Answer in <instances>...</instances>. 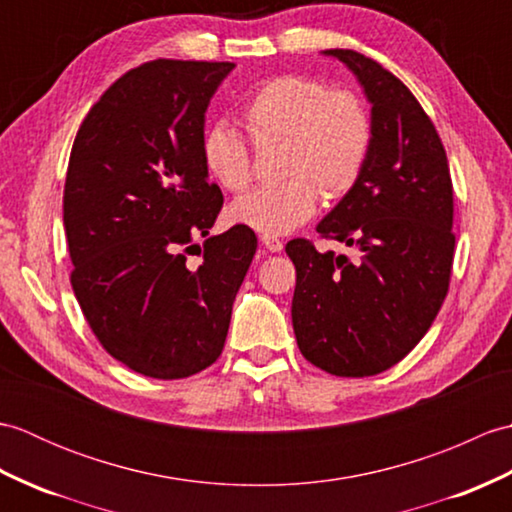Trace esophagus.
<instances>
[{
    "label": "esophagus",
    "instance_id": "esophagus-1",
    "mask_svg": "<svg viewBox=\"0 0 512 512\" xmlns=\"http://www.w3.org/2000/svg\"><path fill=\"white\" fill-rule=\"evenodd\" d=\"M262 244L266 246V250H270V253H279V250L284 248V242L273 235H262Z\"/></svg>",
    "mask_w": 512,
    "mask_h": 512
}]
</instances>
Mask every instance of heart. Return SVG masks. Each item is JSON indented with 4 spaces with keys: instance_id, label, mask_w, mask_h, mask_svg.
Listing matches in <instances>:
<instances>
[{
    "instance_id": "heart-1",
    "label": "heart",
    "mask_w": 512,
    "mask_h": 512,
    "mask_svg": "<svg viewBox=\"0 0 512 512\" xmlns=\"http://www.w3.org/2000/svg\"><path fill=\"white\" fill-rule=\"evenodd\" d=\"M242 118L257 147L279 143L275 187L239 195L226 209L228 222L264 235H286L317 213L319 191L341 198L354 187L372 145V123L352 92H330L308 76H277L246 101ZM202 160L226 191L250 182V149L228 123L204 132Z\"/></svg>"
}]
</instances>
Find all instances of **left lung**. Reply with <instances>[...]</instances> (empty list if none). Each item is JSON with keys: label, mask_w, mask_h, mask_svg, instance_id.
<instances>
[{"label": "left lung", "mask_w": 512, "mask_h": 512, "mask_svg": "<svg viewBox=\"0 0 512 512\" xmlns=\"http://www.w3.org/2000/svg\"><path fill=\"white\" fill-rule=\"evenodd\" d=\"M323 54L363 88L372 145L361 176L317 233L356 246L361 257L319 253L308 239L286 244L297 268L292 328L312 365L361 378L402 361L447 297L453 187L436 127L407 85L361 52Z\"/></svg>", "instance_id": "1"}]
</instances>
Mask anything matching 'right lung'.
Here are the masks:
<instances>
[{
  "label": "right lung",
  "instance_id": "obj_1",
  "mask_svg": "<svg viewBox=\"0 0 512 512\" xmlns=\"http://www.w3.org/2000/svg\"><path fill=\"white\" fill-rule=\"evenodd\" d=\"M233 68L140 65L101 96L72 145L63 226L74 295L105 350L149 378L217 361L257 250L246 226L209 235L224 198L202 160L204 121ZM198 236L207 242L193 269L186 253Z\"/></svg>",
  "mask_w": 512,
  "mask_h": 512
}]
</instances>
